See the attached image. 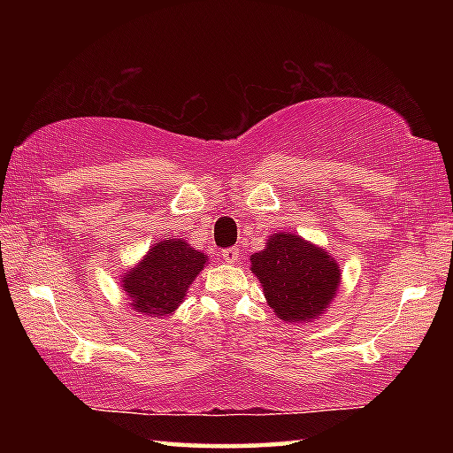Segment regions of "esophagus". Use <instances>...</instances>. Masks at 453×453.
Instances as JSON below:
<instances>
[{
  "mask_svg": "<svg viewBox=\"0 0 453 453\" xmlns=\"http://www.w3.org/2000/svg\"><path fill=\"white\" fill-rule=\"evenodd\" d=\"M221 257H224L227 264H235L237 259H240V250H237V248H227V250L221 251Z\"/></svg>",
  "mask_w": 453,
  "mask_h": 453,
  "instance_id": "esophagus-1",
  "label": "esophagus"
}]
</instances>
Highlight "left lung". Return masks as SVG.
<instances>
[{
    "instance_id": "1",
    "label": "left lung",
    "mask_w": 453,
    "mask_h": 453,
    "mask_svg": "<svg viewBox=\"0 0 453 453\" xmlns=\"http://www.w3.org/2000/svg\"><path fill=\"white\" fill-rule=\"evenodd\" d=\"M251 272L262 283L275 316L286 321L316 319L340 286V270L327 251L294 234H275L251 256Z\"/></svg>"
}]
</instances>
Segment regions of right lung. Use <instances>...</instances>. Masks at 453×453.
<instances>
[{
    "label": "right lung",
    "mask_w": 453,
    "mask_h": 453,
    "mask_svg": "<svg viewBox=\"0 0 453 453\" xmlns=\"http://www.w3.org/2000/svg\"><path fill=\"white\" fill-rule=\"evenodd\" d=\"M205 259L183 240H165L156 243L124 278V291L132 308L143 316H167L183 302L188 288L203 270Z\"/></svg>",
    "instance_id": "add662e5"
}]
</instances>
